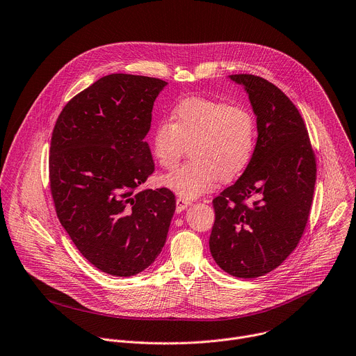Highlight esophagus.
<instances>
[{"mask_svg":"<svg viewBox=\"0 0 356 356\" xmlns=\"http://www.w3.org/2000/svg\"><path fill=\"white\" fill-rule=\"evenodd\" d=\"M191 205V201L187 200V198H183V197H177L176 198V211L177 212H181L183 209H186L187 207Z\"/></svg>","mask_w":356,"mask_h":356,"instance_id":"34e87169","label":"esophagus"}]
</instances>
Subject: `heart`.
I'll use <instances>...</instances> for the list:
<instances>
[{
	"mask_svg": "<svg viewBox=\"0 0 356 356\" xmlns=\"http://www.w3.org/2000/svg\"><path fill=\"white\" fill-rule=\"evenodd\" d=\"M172 123L159 122L151 136L156 162L173 169L190 145L191 161L166 175L162 183L186 198L211 191L220 180L239 176L256 149L253 113L238 104L205 97H187L172 111Z\"/></svg>",
	"mask_w": 356,
	"mask_h": 356,
	"instance_id": "1",
	"label": "heart"
}]
</instances>
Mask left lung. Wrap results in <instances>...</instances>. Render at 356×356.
Returning <instances> with one entry per match:
<instances>
[{
  "label": "left lung",
  "instance_id": "left-lung-1",
  "mask_svg": "<svg viewBox=\"0 0 356 356\" xmlns=\"http://www.w3.org/2000/svg\"><path fill=\"white\" fill-rule=\"evenodd\" d=\"M242 83L257 115V144L234 184L212 200L209 250L238 278H257L280 267L306 229L316 183V155L303 118L274 83L252 74Z\"/></svg>",
  "mask_w": 356,
  "mask_h": 356
}]
</instances>
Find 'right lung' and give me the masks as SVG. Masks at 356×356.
Wrapping results in <instances>:
<instances>
[{
  "mask_svg": "<svg viewBox=\"0 0 356 356\" xmlns=\"http://www.w3.org/2000/svg\"><path fill=\"white\" fill-rule=\"evenodd\" d=\"M165 85L106 75L64 106L53 129L49 179L58 220L79 253L114 277L155 261L176 208L169 188H140L155 170L144 138Z\"/></svg>",
  "mask_w": 356,
  "mask_h": 356,
  "instance_id": "1",
  "label": "right lung"
}]
</instances>
